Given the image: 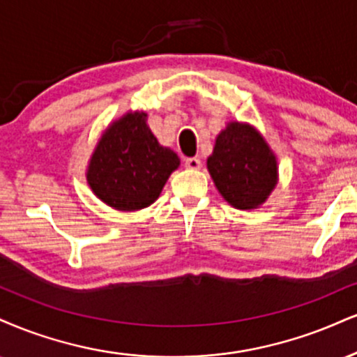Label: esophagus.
<instances>
[{"label":"esophagus","mask_w":357,"mask_h":357,"mask_svg":"<svg viewBox=\"0 0 357 357\" xmlns=\"http://www.w3.org/2000/svg\"><path fill=\"white\" fill-rule=\"evenodd\" d=\"M201 165H203V162H201V160L197 156L186 158V160H184V166L190 167V169H199Z\"/></svg>","instance_id":"obj_1"}]
</instances>
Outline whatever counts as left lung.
Returning <instances> with one entry per match:
<instances>
[{
	"label": "left lung",
	"mask_w": 357,
	"mask_h": 357,
	"mask_svg": "<svg viewBox=\"0 0 357 357\" xmlns=\"http://www.w3.org/2000/svg\"><path fill=\"white\" fill-rule=\"evenodd\" d=\"M208 169L218 191L231 206L252 209L263 204L278 179L276 158L255 128L229 123L220 132Z\"/></svg>",
	"instance_id": "left-lung-1"
}]
</instances>
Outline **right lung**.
<instances>
[{"instance_id":"right-lung-1","label":"right lung","mask_w":357,"mask_h":357,"mask_svg":"<svg viewBox=\"0 0 357 357\" xmlns=\"http://www.w3.org/2000/svg\"><path fill=\"white\" fill-rule=\"evenodd\" d=\"M179 166V158L162 148L146 124L144 113H128L101 136L88 166L94 195L119 211L148 208Z\"/></svg>"}]
</instances>
